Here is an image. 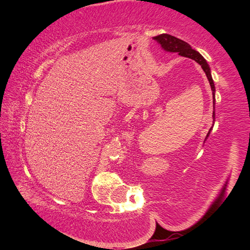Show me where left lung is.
I'll return each instance as SVG.
<instances>
[{"label": "left lung", "mask_w": 250, "mask_h": 250, "mask_svg": "<svg viewBox=\"0 0 250 250\" xmlns=\"http://www.w3.org/2000/svg\"><path fill=\"white\" fill-rule=\"evenodd\" d=\"M154 40L158 42V43L162 46V48L164 50H167V52L177 53L179 55H181V56L194 59L197 64H200L203 70H204V73L206 74L207 79H208L210 88H211V90H213V99H215L214 98L215 86H214L213 78H211V76H210L209 66H208V64H207V62L205 61L204 57H203L200 53L196 52V50L192 49L191 46L186 43V42L182 41L180 39H176V37L172 36V35H168V34H161V35L155 36ZM213 118H215L214 112H213ZM210 130H211V128H210ZM210 130H209V132H210ZM209 132L207 133V137H208Z\"/></svg>", "instance_id": "8db88e82"}]
</instances>
